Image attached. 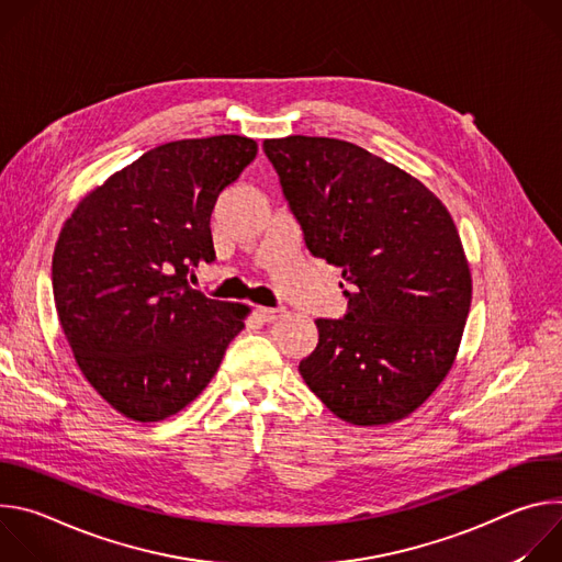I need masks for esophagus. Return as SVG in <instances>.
Returning <instances> with one entry per match:
<instances>
[{
  "instance_id": "esophagus-1",
  "label": "esophagus",
  "mask_w": 562,
  "mask_h": 562,
  "mask_svg": "<svg viewBox=\"0 0 562 562\" xmlns=\"http://www.w3.org/2000/svg\"><path fill=\"white\" fill-rule=\"evenodd\" d=\"M258 315L265 319V323H276L278 317H282V315H284V308H282V306H276V308L258 306Z\"/></svg>"
}]
</instances>
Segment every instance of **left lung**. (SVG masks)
I'll return each mask as SVG.
<instances>
[{"mask_svg":"<svg viewBox=\"0 0 562 562\" xmlns=\"http://www.w3.org/2000/svg\"><path fill=\"white\" fill-rule=\"evenodd\" d=\"M311 256L342 269L347 313L319 317L300 360L338 418L389 425L418 409L449 373L471 306V276L445 204L416 178L334 139H265Z\"/></svg>","mask_w":562,"mask_h":562,"instance_id":"left-lung-1","label":"left lung"}]
</instances>
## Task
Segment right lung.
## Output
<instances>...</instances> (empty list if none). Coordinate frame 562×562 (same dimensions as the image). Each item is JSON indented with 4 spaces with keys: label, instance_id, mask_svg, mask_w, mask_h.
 Returning a JSON list of instances; mask_svg holds the SVG:
<instances>
[{
    "label": "right lung",
    "instance_id": "obj_1",
    "mask_svg": "<svg viewBox=\"0 0 562 562\" xmlns=\"http://www.w3.org/2000/svg\"><path fill=\"white\" fill-rule=\"evenodd\" d=\"M243 135L150 148L89 193L53 254L64 336L91 386L131 420H165L215 375L249 306L189 280L215 258L211 213L254 162Z\"/></svg>",
    "mask_w": 562,
    "mask_h": 562
}]
</instances>
